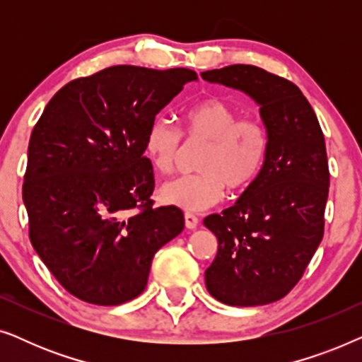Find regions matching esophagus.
Instances as JSON below:
<instances>
[{
	"label": "esophagus",
	"mask_w": 362,
	"mask_h": 362,
	"mask_svg": "<svg viewBox=\"0 0 362 362\" xmlns=\"http://www.w3.org/2000/svg\"><path fill=\"white\" fill-rule=\"evenodd\" d=\"M185 224L187 229H196L197 224H199V219L194 214H189V212H186L185 214Z\"/></svg>",
	"instance_id": "esophagus-1"
}]
</instances>
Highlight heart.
Here are the masks:
<instances>
[{
	"label": "heart",
	"mask_w": 362,
	"mask_h": 362,
	"mask_svg": "<svg viewBox=\"0 0 362 362\" xmlns=\"http://www.w3.org/2000/svg\"><path fill=\"white\" fill-rule=\"evenodd\" d=\"M182 132L166 118H156L145 135V153L151 165L170 175L180 165L187 143H204L194 175L163 185L160 196L182 211L209 209L224 197L226 187L237 192L260 175L269 151V132L257 117H239L230 103L217 97L192 103L182 115Z\"/></svg>",
	"instance_id": "heart-1"
}]
</instances>
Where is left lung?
Listing matches in <instances>:
<instances>
[{
  "instance_id": "obj_1",
  "label": "left lung",
  "mask_w": 362,
  "mask_h": 362,
  "mask_svg": "<svg viewBox=\"0 0 362 362\" xmlns=\"http://www.w3.org/2000/svg\"><path fill=\"white\" fill-rule=\"evenodd\" d=\"M260 105L269 151L257 180L204 226L217 237L207 291L232 306L267 305L298 284L325 234L329 170L325 136L310 102L288 78L247 64L201 72Z\"/></svg>"
}]
</instances>
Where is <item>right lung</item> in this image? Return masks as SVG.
<instances>
[{
	"mask_svg": "<svg viewBox=\"0 0 362 362\" xmlns=\"http://www.w3.org/2000/svg\"><path fill=\"white\" fill-rule=\"evenodd\" d=\"M196 78L182 67H107L66 83L34 125L23 182L29 240L78 300L136 298L156 250L185 229L176 206L153 207L145 135Z\"/></svg>",
	"mask_w": 362,
	"mask_h": 362,
	"instance_id": "right-lung-1",
	"label": "right lung"
}]
</instances>
